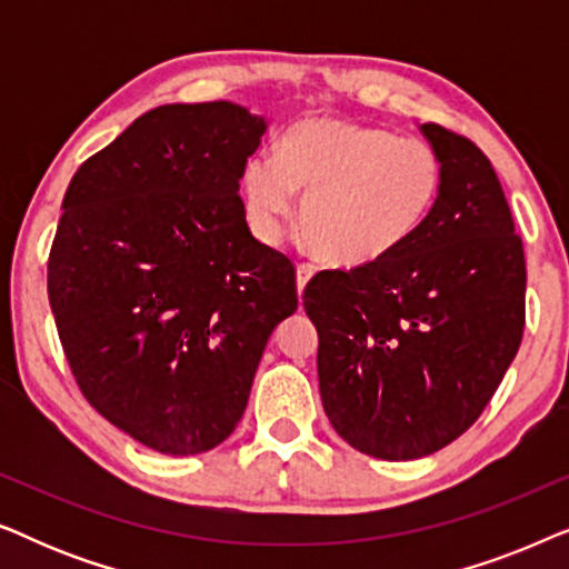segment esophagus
<instances>
[{"instance_id": "1", "label": "esophagus", "mask_w": 569, "mask_h": 569, "mask_svg": "<svg viewBox=\"0 0 569 569\" xmlns=\"http://www.w3.org/2000/svg\"><path fill=\"white\" fill-rule=\"evenodd\" d=\"M316 274V267L313 263H298V292L302 295V290H306V284L310 282V277Z\"/></svg>"}]
</instances>
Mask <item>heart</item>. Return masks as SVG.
Returning <instances> with one entry per match:
<instances>
[{
  "mask_svg": "<svg viewBox=\"0 0 569 569\" xmlns=\"http://www.w3.org/2000/svg\"><path fill=\"white\" fill-rule=\"evenodd\" d=\"M442 189L432 144L345 119L295 123L274 160L246 170L248 214L267 240L292 220L318 259L341 269L368 267L407 243L430 217Z\"/></svg>",
  "mask_w": 569,
  "mask_h": 569,
  "instance_id": "obj_1",
  "label": "heart"
}]
</instances>
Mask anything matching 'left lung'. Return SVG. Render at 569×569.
Returning a JSON list of instances; mask_svg holds the SVG:
<instances>
[{
  "instance_id": "left-lung-1",
  "label": "left lung",
  "mask_w": 569,
  "mask_h": 569,
  "mask_svg": "<svg viewBox=\"0 0 569 569\" xmlns=\"http://www.w3.org/2000/svg\"><path fill=\"white\" fill-rule=\"evenodd\" d=\"M442 189L422 228L368 267L318 271L302 292L333 430L360 453L411 461L469 430L526 326V256L492 162L425 123Z\"/></svg>"
}]
</instances>
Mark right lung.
I'll return each instance as SVG.
<instances>
[{
  "label": "right lung",
  "mask_w": 569,
  "mask_h": 569,
  "mask_svg": "<svg viewBox=\"0 0 569 569\" xmlns=\"http://www.w3.org/2000/svg\"><path fill=\"white\" fill-rule=\"evenodd\" d=\"M263 131L228 100L152 108L61 201L49 302L69 370L158 453L236 430L271 331L298 310L295 263L251 236L238 193Z\"/></svg>",
  "instance_id": "right-lung-1"
}]
</instances>
